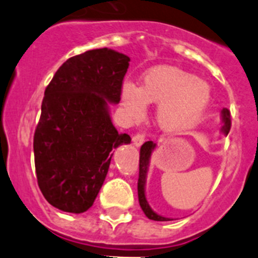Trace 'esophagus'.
<instances>
[{"label":"esophagus","instance_id":"obj_1","mask_svg":"<svg viewBox=\"0 0 258 258\" xmlns=\"http://www.w3.org/2000/svg\"><path fill=\"white\" fill-rule=\"evenodd\" d=\"M144 141H145V135L141 134V132H137V134L132 137V143H134L135 146H141Z\"/></svg>","mask_w":258,"mask_h":258}]
</instances>
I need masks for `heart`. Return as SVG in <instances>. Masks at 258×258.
Instances as JSON below:
<instances>
[{"label":"heart","instance_id":"obj_1","mask_svg":"<svg viewBox=\"0 0 258 258\" xmlns=\"http://www.w3.org/2000/svg\"><path fill=\"white\" fill-rule=\"evenodd\" d=\"M121 100L127 114L139 121L148 104H159L156 121L163 130L178 132L199 119L210 102L208 84L174 66H158L146 72L141 88L124 83Z\"/></svg>","mask_w":258,"mask_h":258}]
</instances>
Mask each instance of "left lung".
<instances>
[{
    "label": "left lung",
    "instance_id": "1",
    "mask_svg": "<svg viewBox=\"0 0 258 258\" xmlns=\"http://www.w3.org/2000/svg\"><path fill=\"white\" fill-rule=\"evenodd\" d=\"M223 131L224 134H229L230 126H232V115H230V110L228 108H224L223 109ZM155 148V144H153V141H146L143 146H141L140 150V164H139V180H137V194H139V202H140V206L143 209V211L145 213V215L149 219L155 221H169L170 219L164 218V216H160L158 214L154 213L153 210L149 206L148 201L145 199V179H146V172H148V165H149V159H150L151 151Z\"/></svg>",
    "mask_w": 258,
    "mask_h": 258
}]
</instances>
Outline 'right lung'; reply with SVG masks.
I'll use <instances>...</instances> for the list:
<instances>
[{
	"instance_id": "right-lung-1",
	"label": "right lung",
	"mask_w": 258,
	"mask_h": 258,
	"mask_svg": "<svg viewBox=\"0 0 258 258\" xmlns=\"http://www.w3.org/2000/svg\"><path fill=\"white\" fill-rule=\"evenodd\" d=\"M130 58L108 48L67 59L45 88L34 132L38 186L50 205L80 214L91 208L109 169L110 151L131 141L110 121Z\"/></svg>"
}]
</instances>
